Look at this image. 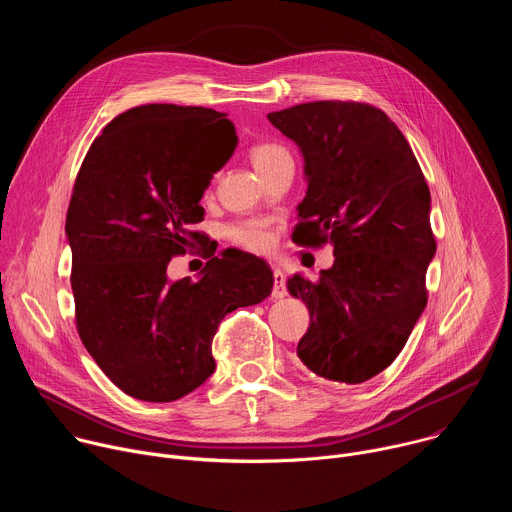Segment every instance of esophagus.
Masks as SVG:
<instances>
[{"mask_svg": "<svg viewBox=\"0 0 512 512\" xmlns=\"http://www.w3.org/2000/svg\"><path fill=\"white\" fill-rule=\"evenodd\" d=\"M287 296V287H285V275L279 269H273V289H271V298L281 300Z\"/></svg>", "mask_w": 512, "mask_h": 512, "instance_id": "esophagus-1", "label": "esophagus"}]
</instances>
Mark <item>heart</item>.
<instances>
[{"mask_svg": "<svg viewBox=\"0 0 512 512\" xmlns=\"http://www.w3.org/2000/svg\"><path fill=\"white\" fill-rule=\"evenodd\" d=\"M251 164L255 170L265 178L271 170H275L279 164L291 160L289 152L283 148L281 143L275 141H259L251 145L249 150ZM225 237L247 251L253 253H267L273 247V231L267 221H261V218H247V221L233 223L225 229Z\"/></svg>", "mask_w": 512, "mask_h": 512, "instance_id": "heart-1", "label": "heart"}]
</instances>
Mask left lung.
Returning <instances> with one entry per match:
<instances>
[{"label": "left lung", "mask_w": 512, "mask_h": 512, "mask_svg": "<svg viewBox=\"0 0 512 512\" xmlns=\"http://www.w3.org/2000/svg\"><path fill=\"white\" fill-rule=\"evenodd\" d=\"M267 119L306 162L291 239L334 247V265L316 281L287 279L310 310L298 356L318 377L369 381L397 358L427 304L435 237L425 176L399 127L369 103L314 101Z\"/></svg>", "instance_id": "1"}]
</instances>
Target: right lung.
<instances>
[{
	"instance_id": "right-lung-1",
	"label": "right lung",
	"mask_w": 512,
	"mask_h": 512,
	"mask_svg": "<svg viewBox=\"0 0 512 512\" xmlns=\"http://www.w3.org/2000/svg\"><path fill=\"white\" fill-rule=\"evenodd\" d=\"M202 138L219 145L210 159ZM235 145L225 113L141 105L103 129L77 174L66 212L77 330L101 371L135 399L168 403L200 387L216 367L218 324L271 294L269 265L243 251L212 257L198 279L166 273L202 241L192 231L204 218L200 198Z\"/></svg>"
}]
</instances>
